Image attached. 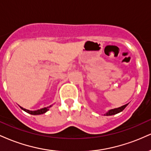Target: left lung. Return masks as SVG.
<instances>
[{"instance_id": "obj_1", "label": "left lung", "mask_w": 151, "mask_h": 151, "mask_svg": "<svg viewBox=\"0 0 151 151\" xmlns=\"http://www.w3.org/2000/svg\"><path fill=\"white\" fill-rule=\"evenodd\" d=\"M127 105H128V104H127L122 106H121V107H119V108L111 109V110H109V111H107L106 113L104 114V115L105 116H112V115H114V114L120 113L121 111H122L124 110V109H125L126 106H127Z\"/></svg>"}]
</instances>
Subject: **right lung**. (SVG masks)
Segmentation results:
<instances>
[{"instance_id": "right-lung-1", "label": "right lung", "mask_w": 151, "mask_h": 151, "mask_svg": "<svg viewBox=\"0 0 151 151\" xmlns=\"http://www.w3.org/2000/svg\"><path fill=\"white\" fill-rule=\"evenodd\" d=\"M51 106H48V107H45V108L38 109V110H36V111H30V110H27V109L22 108V107H21V106H20V109H22L23 111H25V112H27V113H28L30 114H32V115H40V114H43L46 113V112L49 110L50 107H51Z\"/></svg>"}]
</instances>
